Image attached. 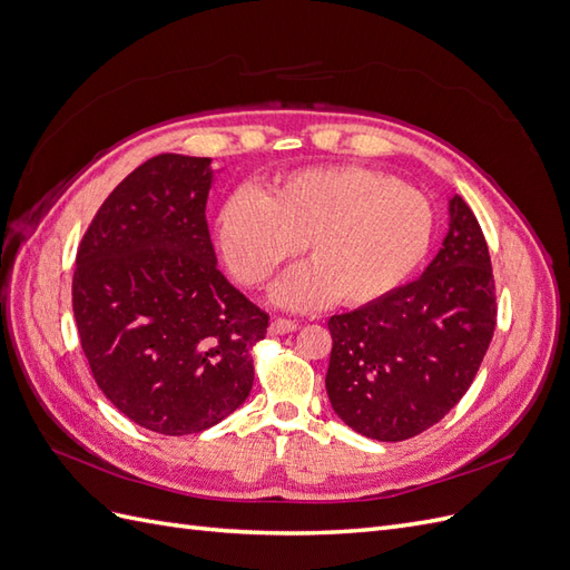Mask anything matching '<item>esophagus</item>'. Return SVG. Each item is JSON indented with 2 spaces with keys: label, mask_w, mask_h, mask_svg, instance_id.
I'll return each mask as SVG.
<instances>
[{
  "label": "esophagus",
  "mask_w": 570,
  "mask_h": 570,
  "mask_svg": "<svg viewBox=\"0 0 570 570\" xmlns=\"http://www.w3.org/2000/svg\"><path fill=\"white\" fill-rule=\"evenodd\" d=\"M297 331V323L295 321H285V318H275L268 325V333L271 335H285V333H295Z\"/></svg>",
  "instance_id": "esophagus-1"
}]
</instances>
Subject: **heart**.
<instances>
[{
  "mask_svg": "<svg viewBox=\"0 0 570 570\" xmlns=\"http://www.w3.org/2000/svg\"><path fill=\"white\" fill-rule=\"evenodd\" d=\"M435 209L419 189L358 166L308 168L264 193L239 189L216 218V245L252 287L268 285L304 247L308 266L275 289V304H368L404 285L425 262Z\"/></svg>",
  "mask_w": 570,
  "mask_h": 570,
  "instance_id": "heart-1",
  "label": "heart"
}]
</instances>
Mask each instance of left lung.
I'll return each instance as SVG.
<instances>
[{"label": "left lung", "mask_w": 570, "mask_h": 570, "mask_svg": "<svg viewBox=\"0 0 570 570\" xmlns=\"http://www.w3.org/2000/svg\"><path fill=\"white\" fill-rule=\"evenodd\" d=\"M450 228L419 281L327 321L325 390L356 433L402 442L459 404L485 358L497 323L485 237L459 195Z\"/></svg>", "instance_id": "8db88e82"}]
</instances>
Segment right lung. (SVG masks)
Masks as SVG:
<instances>
[{"label":"right lung","instance_id":"right-lung-1","mask_svg":"<svg viewBox=\"0 0 570 570\" xmlns=\"http://www.w3.org/2000/svg\"><path fill=\"white\" fill-rule=\"evenodd\" d=\"M209 157L161 154L116 185L85 233L73 316L95 383L132 423L193 435L245 404L268 316L216 266Z\"/></svg>","mask_w":570,"mask_h":570}]
</instances>
